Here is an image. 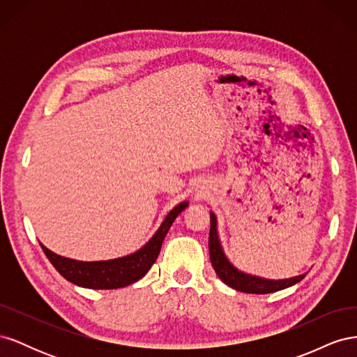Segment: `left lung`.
I'll use <instances>...</instances> for the list:
<instances>
[{
  "label": "left lung",
  "instance_id": "obj_1",
  "mask_svg": "<svg viewBox=\"0 0 357 357\" xmlns=\"http://www.w3.org/2000/svg\"><path fill=\"white\" fill-rule=\"evenodd\" d=\"M215 226H218V220H215V215L210 213V236H208L210 261L215 274H218L222 282L225 284H228L229 287L244 291V294L265 295V294H273V291H278L282 289L294 286L305 277V274H302V275H296L286 280H266V278H259V277L238 271V269H236L228 259H226L219 241L218 228H215Z\"/></svg>",
  "mask_w": 357,
  "mask_h": 357
}]
</instances>
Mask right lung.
<instances>
[{
	"mask_svg": "<svg viewBox=\"0 0 357 357\" xmlns=\"http://www.w3.org/2000/svg\"><path fill=\"white\" fill-rule=\"evenodd\" d=\"M188 207V202H181L172 208L165 220L162 222L156 234L149 240V243L139 248L138 252L128 255L113 261H98V262H82L74 259L62 257L50 252L43 244L41 248L50 264L56 268V271L67 278L68 282L88 287V289H119L128 284H132L143 278L159 256L162 243L167 232L169 231L172 222L177 215Z\"/></svg>",
	"mask_w": 357,
	"mask_h": 357,
	"instance_id": "right-lung-1",
	"label": "right lung"
}]
</instances>
